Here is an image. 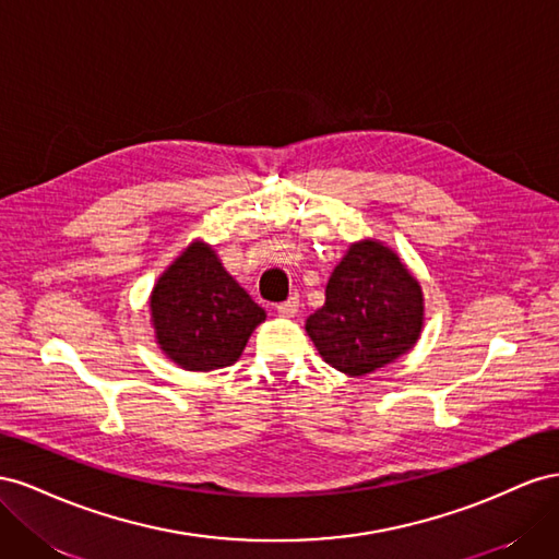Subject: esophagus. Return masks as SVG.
I'll list each match as a JSON object with an SVG mask.
<instances>
[{
    "instance_id": "esophagus-1",
    "label": "esophagus",
    "mask_w": 559,
    "mask_h": 559,
    "mask_svg": "<svg viewBox=\"0 0 559 559\" xmlns=\"http://www.w3.org/2000/svg\"><path fill=\"white\" fill-rule=\"evenodd\" d=\"M276 311H278V316H283V318H293V316H297V311H299V299H297V297L285 299L283 305H278V307H276Z\"/></svg>"
}]
</instances>
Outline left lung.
I'll list each match as a JSON object with an SVG mask.
<instances>
[{"mask_svg": "<svg viewBox=\"0 0 559 559\" xmlns=\"http://www.w3.org/2000/svg\"><path fill=\"white\" fill-rule=\"evenodd\" d=\"M424 290L391 246L379 238L350 243L334 266L325 305L307 318L321 358L348 377L372 374L419 342Z\"/></svg>", "mask_w": 559, "mask_h": 559, "instance_id": "1", "label": "left lung"}]
</instances>
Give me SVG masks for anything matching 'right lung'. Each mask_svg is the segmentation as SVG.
Here are the masks:
<instances>
[{"instance_id":"1","label":"right lung","mask_w":559,"mask_h":559,"mask_svg":"<svg viewBox=\"0 0 559 559\" xmlns=\"http://www.w3.org/2000/svg\"><path fill=\"white\" fill-rule=\"evenodd\" d=\"M150 321L162 354L189 372L227 368L241 358L266 311L222 266L211 243L194 238L150 295Z\"/></svg>"}]
</instances>
